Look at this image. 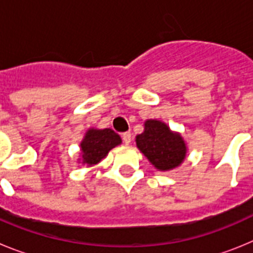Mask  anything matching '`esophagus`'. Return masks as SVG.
Segmentation results:
<instances>
[{"mask_svg": "<svg viewBox=\"0 0 253 253\" xmlns=\"http://www.w3.org/2000/svg\"><path fill=\"white\" fill-rule=\"evenodd\" d=\"M123 140H124V143L128 146V144H130L131 142V133L130 131H126V133H123Z\"/></svg>", "mask_w": 253, "mask_h": 253, "instance_id": "obj_1", "label": "esophagus"}]
</instances>
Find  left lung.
I'll return each instance as SVG.
<instances>
[{
    "label": "left lung",
    "mask_w": 253,
    "mask_h": 253,
    "mask_svg": "<svg viewBox=\"0 0 253 253\" xmlns=\"http://www.w3.org/2000/svg\"><path fill=\"white\" fill-rule=\"evenodd\" d=\"M137 148L161 172H169L181 166L186 158L187 146L178 131L169 129L157 119L144 122V131L135 137Z\"/></svg>",
    "instance_id": "1"
}]
</instances>
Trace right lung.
Listing matches in <instances>:
<instances>
[{
  "label": "right lung",
  "mask_w": 253,
  "mask_h": 253,
  "mask_svg": "<svg viewBox=\"0 0 253 253\" xmlns=\"http://www.w3.org/2000/svg\"><path fill=\"white\" fill-rule=\"evenodd\" d=\"M122 144V138L110 128L97 129L90 128L84 134L80 143V156L78 162L92 167L101 162L107 153L116 146Z\"/></svg>",
  "instance_id": "add662e5"
}]
</instances>
